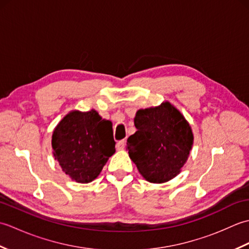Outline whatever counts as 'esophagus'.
Returning <instances> with one entry per match:
<instances>
[{
	"label": "esophagus",
	"instance_id": "1",
	"mask_svg": "<svg viewBox=\"0 0 249 249\" xmlns=\"http://www.w3.org/2000/svg\"><path fill=\"white\" fill-rule=\"evenodd\" d=\"M125 142H126L125 139L120 140L118 143H116V149H118V150H123L124 147H125Z\"/></svg>",
	"mask_w": 249,
	"mask_h": 249
}]
</instances>
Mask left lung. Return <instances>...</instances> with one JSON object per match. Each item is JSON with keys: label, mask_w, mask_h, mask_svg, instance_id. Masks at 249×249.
Masks as SVG:
<instances>
[{"label": "left lung", "mask_w": 249, "mask_h": 249, "mask_svg": "<svg viewBox=\"0 0 249 249\" xmlns=\"http://www.w3.org/2000/svg\"><path fill=\"white\" fill-rule=\"evenodd\" d=\"M137 131L127 139L131 160L146 181L163 183L181 171L192 150L194 136L184 116L171 104L138 110Z\"/></svg>", "instance_id": "left-lung-1"}]
</instances>
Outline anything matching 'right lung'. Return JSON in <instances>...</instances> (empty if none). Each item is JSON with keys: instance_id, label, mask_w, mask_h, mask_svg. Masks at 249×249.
<instances>
[{"instance_id": "right-lung-1", "label": "right lung", "mask_w": 249, "mask_h": 249, "mask_svg": "<svg viewBox=\"0 0 249 249\" xmlns=\"http://www.w3.org/2000/svg\"><path fill=\"white\" fill-rule=\"evenodd\" d=\"M52 149L67 176L78 183L92 182L115 151L112 123L95 110L71 111L55 127Z\"/></svg>"}]
</instances>
